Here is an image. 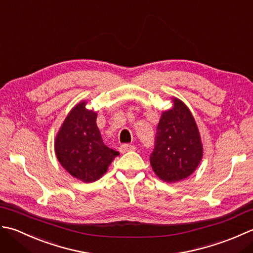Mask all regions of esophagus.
<instances>
[{"instance_id": "1", "label": "esophagus", "mask_w": 253, "mask_h": 253, "mask_svg": "<svg viewBox=\"0 0 253 253\" xmlns=\"http://www.w3.org/2000/svg\"><path fill=\"white\" fill-rule=\"evenodd\" d=\"M119 149H120L121 153H126V152H130V151H134V149H135V146L130 145V144H122Z\"/></svg>"}]
</instances>
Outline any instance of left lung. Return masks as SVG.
<instances>
[{"instance_id":"1","label":"left lung","mask_w":253,"mask_h":253,"mask_svg":"<svg viewBox=\"0 0 253 253\" xmlns=\"http://www.w3.org/2000/svg\"><path fill=\"white\" fill-rule=\"evenodd\" d=\"M203 147L192 113L173 98V107L163 112L157 126L155 147L149 156L159 179L176 182L188 178L202 159Z\"/></svg>"}]
</instances>
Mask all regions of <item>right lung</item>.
<instances>
[{
    "mask_svg": "<svg viewBox=\"0 0 253 253\" xmlns=\"http://www.w3.org/2000/svg\"><path fill=\"white\" fill-rule=\"evenodd\" d=\"M81 101L70 111L56 134L54 149L60 164L71 176L92 182L106 173L119 152L106 146L97 126V113Z\"/></svg>",
    "mask_w": 253,
    "mask_h": 253,
    "instance_id": "add662e5",
    "label": "right lung"
}]
</instances>
